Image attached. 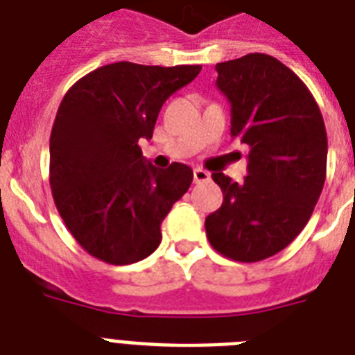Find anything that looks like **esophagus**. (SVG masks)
Listing matches in <instances>:
<instances>
[{
	"mask_svg": "<svg viewBox=\"0 0 355 355\" xmlns=\"http://www.w3.org/2000/svg\"><path fill=\"white\" fill-rule=\"evenodd\" d=\"M193 180L195 184L206 182V180H210V173L205 171V169H200V167H197V169H193Z\"/></svg>",
	"mask_w": 355,
	"mask_h": 355,
	"instance_id": "obj_1",
	"label": "esophagus"
}]
</instances>
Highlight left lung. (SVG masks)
Listing matches in <instances>:
<instances>
[{
	"instance_id": "obj_1",
	"label": "left lung",
	"mask_w": 355,
	"mask_h": 355,
	"mask_svg": "<svg viewBox=\"0 0 355 355\" xmlns=\"http://www.w3.org/2000/svg\"><path fill=\"white\" fill-rule=\"evenodd\" d=\"M217 88L230 101V134L250 147L241 184L214 173L223 205L206 217V236L234 261L275 256L302 232L326 178L328 138L308 86L270 55L219 62Z\"/></svg>"
}]
</instances>
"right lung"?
I'll return each instance as SVG.
<instances>
[{"mask_svg":"<svg viewBox=\"0 0 355 355\" xmlns=\"http://www.w3.org/2000/svg\"><path fill=\"white\" fill-rule=\"evenodd\" d=\"M200 68L108 64L64 96L49 139V184L64 225L94 258L136 263L160 245L162 221L193 171L178 162L150 166L138 141L153 138L162 105Z\"/></svg>","mask_w":355,"mask_h":355,"instance_id":"obj_1","label":"right lung"}]
</instances>
